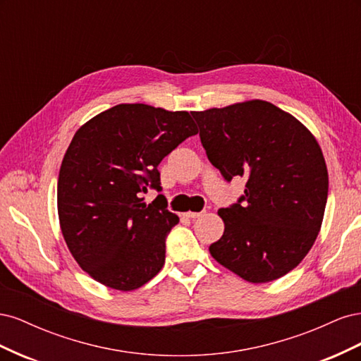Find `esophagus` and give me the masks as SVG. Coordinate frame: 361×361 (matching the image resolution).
I'll return each instance as SVG.
<instances>
[{
    "mask_svg": "<svg viewBox=\"0 0 361 361\" xmlns=\"http://www.w3.org/2000/svg\"><path fill=\"white\" fill-rule=\"evenodd\" d=\"M202 215H204V211H202V212H187L185 214V216H188V218H199V216H202Z\"/></svg>",
    "mask_w": 361,
    "mask_h": 361,
    "instance_id": "1",
    "label": "esophagus"
}]
</instances>
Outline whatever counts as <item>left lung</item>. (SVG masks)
Returning <instances> with one entry per match:
<instances>
[{"label":"left lung","instance_id":"left-lung-1","mask_svg":"<svg viewBox=\"0 0 361 361\" xmlns=\"http://www.w3.org/2000/svg\"><path fill=\"white\" fill-rule=\"evenodd\" d=\"M191 114L212 166L227 182L247 179L238 202L218 211L226 227L209 247L212 257L250 283L288 274L322 224L329 171L318 141L267 101Z\"/></svg>","mask_w":361,"mask_h":361}]
</instances>
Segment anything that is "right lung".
<instances>
[{
  "label": "right lung",
  "instance_id": "right-lung-1",
  "mask_svg": "<svg viewBox=\"0 0 361 361\" xmlns=\"http://www.w3.org/2000/svg\"><path fill=\"white\" fill-rule=\"evenodd\" d=\"M187 111L118 104L73 135L59 174L60 226L72 256L96 281L134 290L166 262V239L179 223L159 194L158 166L197 134Z\"/></svg>",
  "mask_w": 361,
  "mask_h": 361
}]
</instances>
